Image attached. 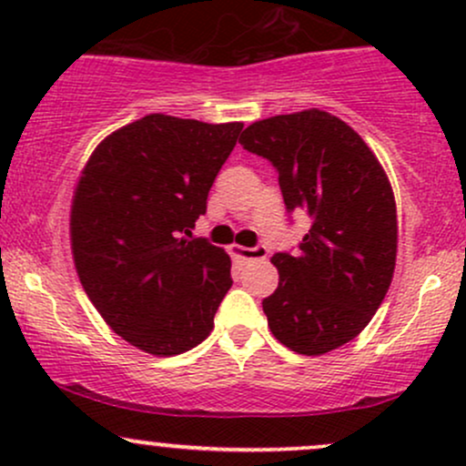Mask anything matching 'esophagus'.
Listing matches in <instances>:
<instances>
[{
  "label": "esophagus",
  "mask_w": 466,
  "mask_h": 466,
  "mask_svg": "<svg viewBox=\"0 0 466 466\" xmlns=\"http://www.w3.org/2000/svg\"><path fill=\"white\" fill-rule=\"evenodd\" d=\"M229 254H232L234 258L243 260V263L267 258V249L265 248H240V245H229Z\"/></svg>",
  "instance_id": "esophagus-1"
}]
</instances>
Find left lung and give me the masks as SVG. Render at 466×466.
I'll list each match as a JSON object with an SVG mask.
<instances>
[{
  "label": "left lung",
  "mask_w": 466,
  "mask_h": 466,
  "mask_svg": "<svg viewBox=\"0 0 466 466\" xmlns=\"http://www.w3.org/2000/svg\"><path fill=\"white\" fill-rule=\"evenodd\" d=\"M276 166L289 212L311 217L296 256L276 254L278 289L263 300L271 333L298 355L349 344L381 307L397 265V201L377 155L322 109L274 116L240 136Z\"/></svg>",
  "instance_id": "8db88e82"
}]
</instances>
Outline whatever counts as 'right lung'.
<instances>
[{
  "label": "right lung",
  "instance_id": "add662e5",
  "mask_svg": "<svg viewBox=\"0 0 466 466\" xmlns=\"http://www.w3.org/2000/svg\"><path fill=\"white\" fill-rule=\"evenodd\" d=\"M240 129L144 116L106 136L80 170L69 212L80 285L105 322L148 355L201 344L232 287L226 249L190 229Z\"/></svg>",
  "mask_w": 466,
  "mask_h": 466
}]
</instances>
